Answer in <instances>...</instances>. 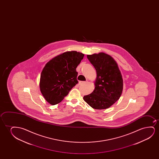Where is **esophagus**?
Returning a JSON list of instances; mask_svg holds the SVG:
<instances>
[{"instance_id":"34e87169","label":"esophagus","mask_w":159,"mask_h":159,"mask_svg":"<svg viewBox=\"0 0 159 159\" xmlns=\"http://www.w3.org/2000/svg\"><path fill=\"white\" fill-rule=\"evenodd\" d=\"M85 83H86V82H85V81H79V85H84V84H85Z\"/></svg>"}]
</instances>
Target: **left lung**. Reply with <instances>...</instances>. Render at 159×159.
<instances>
[{"mask_svg": "<svg viewBox=\"0 0 159 159\" xmlns=\"http://www.w3.org/2000/svg\"><path fill=\"white\" fill-rule=\"evenodd\" d=\"M87 57L96 69L97 77L93 91L83 99L93 109H107L122 94L123 80L121 72L116 61L106 53L87 55Z\"/></svg>", "mask_w": 159, "mask_h": 159, "instance_id": "1", "label": "left lung"}]
</instances>
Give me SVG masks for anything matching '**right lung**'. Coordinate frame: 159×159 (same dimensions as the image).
<instances>
[{
  "mask_svg": "<svg viewBox=\"0 0 159 159\" xmlns=\"http://www.w3.org/2000/svg\"><path fill=\"white\" fill-rule=\"evenodd\" d=\"M84 54L76 51L63 52L48 61L40 76L39 89L47 102L59 104L78 81L76 68Z\"/></svg>",
  "mask_w": 159,
  "mask_h": 159,
  "instance_id": "add662e5",
  "label": "right lung"
}]
</instances>
